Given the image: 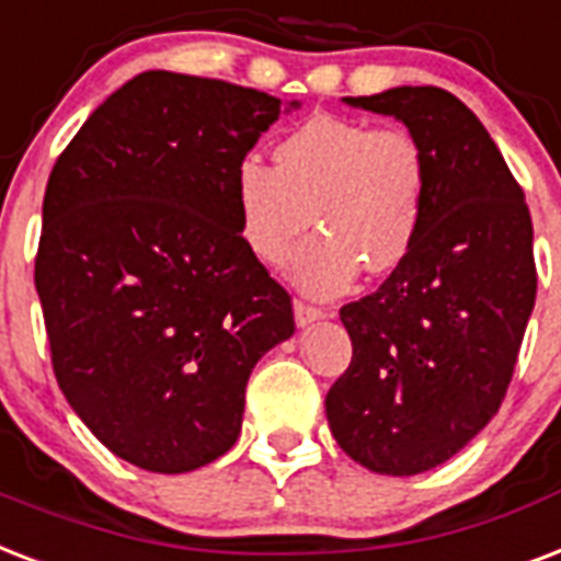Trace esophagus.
I'll use <instances>...</instances> for the list:
<instances>
[{
    "mask_svg": "<svg viewBox=\"0 0 561 561\" xmlns=\"http://www.w3.org/2000/svg\"><path fill=\"white\" fill-rule=\"evenodd\" d=\"M319 319H324V310H321V307H312V304H307V301H295V321H298V324H310V321H319Z\"/></svg>",
    "mask_w": 561,
    "mask_h": 561,
    "instance_id": "esophagus-1",
    "label": "esophagus"
}]
</instances>
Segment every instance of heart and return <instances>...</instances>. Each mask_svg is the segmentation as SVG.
Here are the masks:
<instances>
[{"mask_svg":"<svg viewBox=\"0 0 561 561\" xmlns=\"http://www.w3.org/2000/svg\"><path fill=\"white\" fill-rule=\"evenodd\" d=\"M430 154L401 125L310 116L275 146V167L242 160L233 175L240 233L272 268L301 251L295 277L307 293L348 289L366 268L389 275L415 251L427 219Z\"/></svg>","mask_w":561,"mask_h":561,"instance_id":"b5f03b06","label":"heart"}]
</instances>
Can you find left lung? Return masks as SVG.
Wrapping results in <instances>:
<instances>
[{"label": "left lung", "instance_id": "1", "mask_svg": "<svg viewBox=\"0 0 561 561\" xmlns=\"http://www.w3.org/2000/svg\"><path fill=\"white\" fill-rule=\"evenodd\" d=\"M401 119L430 154L424 231L380 289L345 304L351 366L324 398L333 438L368 471L410 477L459 454L501 410L536 304L524 190L442 87L348 95Z\"/></svg>", "mask_w": 561, "mask_h": 561}]
</instances>
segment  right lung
Segmentation results:
<instances>
[{"mask_svg": "<svg viewBox=\"0 0 561 561\" xmlns=\"http://www.w3.org/2000/svg\"><path fill=\"white\" fill-rule=\"evenodd\" d=\"M277 116L275 95L151 69L55 160L34 257L51 368L131 466L184 474L228 454L251 368L295 333L233 202L237 167Z\"/></svg>", "mask_w": 561, "mask_h": 561, "instance_id": "add662e5", "label": "right lung"}]
</instances>
